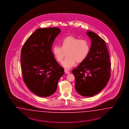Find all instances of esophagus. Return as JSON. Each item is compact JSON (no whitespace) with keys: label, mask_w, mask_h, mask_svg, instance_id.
<instances>
[{"label":"esophagus","mask_w":129,"mask_h":129,"mask_svg":"<svg viewBox=\"0 0 129 129\" xmlns=\"http://www.w3.org/2000/svg\"><path fill=\"white\" fill-rule=\"evenodd\" d=\"M64 71H65V72L66 74H69V73H70V71H69V70H67V69H65Z\"/></svg>","instance_id":"1"}]
</instances>
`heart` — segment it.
<instances>
[{"mask_svg":"<svg viewBox=\"0 0 129 129\" xmlns=\"http://www.w3.org/2000/svg\"><path fill=\"white\" fill-rule=\"evenodd\" d=\"M60 46L54 45L52 51L55 58L61 62L66 52L67 57L61 63L64 67L70 69L74 66L76 62H81L87 57L90 50V43L86 39H79L73 36H68L60 42Z\"/></svg>","mask_w":129,"mask_h":129,"instance_id":"1","label":"heart"}]
</instances>
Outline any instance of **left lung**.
<instances>
[{"mask_svg": "<svg viewBox=\"0 0 129 129\" xmlns=\"http://www.w3.org/2000/svg\"><path fill=\"white\" fill-rule=\"evenodd\" d=\"M87 35L92 42L89 53L72 73L77 91L90 97L100 92L109 81L111 63L105 40L92 31H88Z\"/></svg>", "mask_w": 129, "mask_h": 129, "instance_id": "left-lung-1", "label": "left lung"}]
</instances>
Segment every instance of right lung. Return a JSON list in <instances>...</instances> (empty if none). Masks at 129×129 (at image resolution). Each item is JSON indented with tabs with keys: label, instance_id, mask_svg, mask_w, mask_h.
Here are the masks:
<instances>
[{
	"label": "right lung",
	"instance_id": "add662e5",
	"mask_svg": "<svg viewBox=\"0 0 129 129\" xmlns=\"http://www.w3.org/2000/svg\"><path fill=\"white\" fill-rule=\"evenodd\" d=\"M60 32L57 27L38 29L27 39L21 52L22 77L26 86L41 97L53 94L64 70L55 60L51 46Z\"/></svg>",
	"mask_w": 129,
	"mask_h": 129
}]
</instances>
